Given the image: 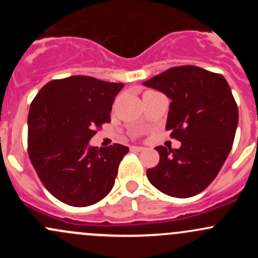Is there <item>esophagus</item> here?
Masks as SVG:
<instances>
[{
  "instance_id": "1",
  "label": "esophagus",
  "mask_w": 258,
  "mask_h": 258,
  "mask_svg": "<svg viewBox=\"0 0 258 258\" xmlns=\"http://www.w3.org/2000/svg\"><path fill=\"white\" fill-rule=\"evenodd\" d=\"M130 150L132 151V152H141V151H145V147H139V146H132Z\"/></svg>"
}]
</instances>
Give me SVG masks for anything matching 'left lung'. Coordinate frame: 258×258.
<instances>
[{
	"instance_id": "obj_1",
	"label": "left lung",
	"mask_w": 258,
	"mask_h": 258,
	"mask_svg": "<svg viewBox=\"0 0 258 258\" xmlns=\"http://www.w3.org/2000/svg\"><path fill=\"white\" fill-rule=\"evenodd\" d=\"M171 98L166 130L181 142L158 146L160 162L148 168V181L162 194L187 199L216 178L235 140L238 108L227 81L197 66L171 67L145 82Z\"/></svg>"
}]
</instances>
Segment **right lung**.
<instances>
[{
  "label": "right lung",
  "mask_w": 258,
  "mask_h": 258,
  "mask_svg": "<svg viewBox=\"0 0 258 258\" xmlns=\"http://www.w3.org/2000/svg\"><path fill=\"white\" fill-rule=\"evenodd\" d=\"M123 83L88 76L52 80L28 112L27 150L46 189L63 204L86 207L112 189L128 147H91L88 141L111 122L114 97Z\"/></svg>",
  "instance_id": "obj_1"
}]
</instances>
